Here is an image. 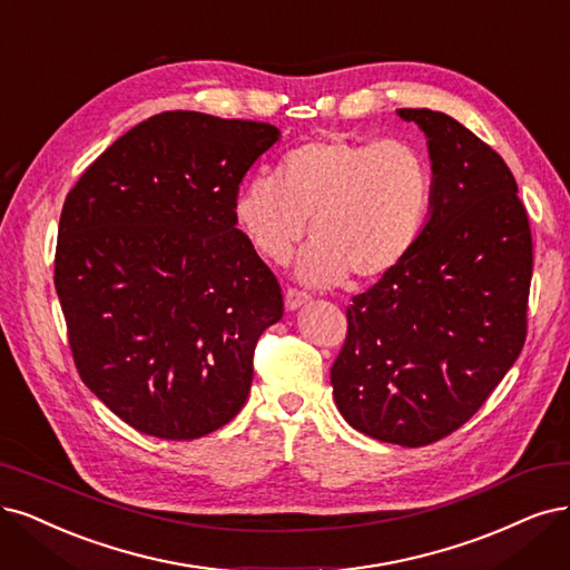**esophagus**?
<instances>
[{
	"label": "esophagus",
	"instance_id": "1",
	"mask_svg": "<svg viewBox=\"0 0 570 570\" xmlns=\"http://www.w3.org/2000/svg\"><path fill=\"white\" fill-rule=\"evenodd\" d=\"M308 299H311V294H306L304 289H297V287H287L285 289V308L287 311H294V308L304 306Z\"/></svg>",
	"mask_w": 570,
	"mask_h": 570
}]
</instances>
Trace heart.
<instances>
[{"mask_svg":"<svg viewBox=\"0 0 570 570\" xmlns=\"http://www.w3.org/2000/svg\"><path fill=\"white\" fill-rule=\"evenodd\" d=\"M431 188L429 163L407 141L325 136L292 148L278 176H249L235 193L233 222L271 264L292 257L311 222L299 276L313 285H335L346 273L370 281L415 247Z\"/></svg>","mask_w":570,"mask_h":570,"instance_id":"1","label":"heart"}]
</instances>
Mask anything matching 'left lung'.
Instances as JSON below:
<instances>
[{"label":"left lung","mask_w":570,"mask_h":570,"mask_svg":"<svg viewBox=\"0 0 570 570\" xmlns=\"http://www.w3.org/2000/svg\"><path fill=\"white\" fill-rule=\"evenodd\" d=\"M399 115L429 139V222L407 257L353 297L330 380L353 429L420 448L460 429L519 358L533 240L493 148L445 112Z\"/></svg>","instance_id":"1"}]
</instances>
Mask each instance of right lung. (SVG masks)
I'll return each mask as SVG.
<instances>
[{
  "instance_id": "1",
  "label": "right lung",
  "mask_w": 570,
  "mask_h": 570,
  "mask_svg": "<svg viewBox=\"0 0 570 570\" xmlns=\"http://www.w3.org/2000/svg\"><path fill=\"white\" fill-rule=\"evenodd\" d=\"M268 122L169 110L120 136L68 193L53 283L91 394L141 434L193 441L247 401L264 330L283 318L271 268L235 228Z\"/></svg>"
}]
</instances>
